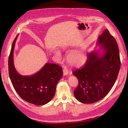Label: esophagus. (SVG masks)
<instances>
[{
    "label": "esophagus",
    "instance_id": "34e87169",
    "mask_svg": "<svg viewBox=\"0 0 128 128\" xmlns=\"http://www.w3.org/2000/svg\"><path fill=\"white\" fill-rule=\"evenodd\" d=\"M68 74V71L66 69H64L63 70V75L64 76H66Z\"/></svg>",
    "mask_w": 128,
    "mask_h": 128
}]
</instances>
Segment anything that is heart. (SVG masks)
Here are the masks:
<instances>
[{
    "instance_id": "heart-1",
    "label": "heart",
    "mask_w": 128,
    "mask_h": 128,
    "mask_svg": "<svg viewBox=\"0 0 128 128\" xmlns=\"http://www.w3.org/2000/svg\"><path fill=\"white\" fill-rule=\"evenodd\" d=\"M55 54L60 56L61 53L59 50H56ZM67 62L74 68H80L86 63L87 56L86 53L82 50H76L69 53L67 56Z\"/></svg>"
}]
</instances>
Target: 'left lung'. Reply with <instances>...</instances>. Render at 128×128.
Listing matches in <instances>:
<instances>
[{"label":"left lung","instance_id":"1","mask_svg":"<svg viewBox=\"0 0 128 128\" xmlns=\"http://www.w3.org/2000/svg\"><path fill=\"white\" fill-rule=\"evenodd\" d=\"M96 44L99 48L88 54L84 66L72 73L78 80L74 94L84 104L104 98L113 86L120 68L118 45L107 29L98 37Z\"/></svg>","mask_w":128,"mask_h":128}]
</instances>
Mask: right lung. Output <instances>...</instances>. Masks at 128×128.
Wrapping results in <instances>:
<instances>
[{"label":"right lung","instance_id":"add662e5","mask_svg":"<svg viewBox=\"0 0 128 128\" xmlns=\"http://www.w3.org/2000/svg\"><path fill=\"white\" fill-rule=\"evenodd\" d=\"M18 34L13 42L8 59L9 75L13 86L26 102L37 106L49 102L56 94V85L63 75L59 65L46 63L40 70L32 75H22L14 64V50Z\"/></svg>","mask_w":128,"mask_h":128}]
</instances>
